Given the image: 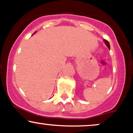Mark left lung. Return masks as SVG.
<instances>
[{"mask_svg": "<svg viewBox=\"0 0 133 133\" xmlns=\"http://www.w3.org/2000/svg\"><path fill=\"white\" fill-rule=\"evenodd\" d=\"M103 41H104V42H105V44L107 45V46L108 47L109 49H110V43H109V42H108V41H107V40H105V39L103 40Z\"/></svg>", "mask_w": 133, "mask_h": 133, "instance_id": "1", "label": "left lung"}]
</instances>
